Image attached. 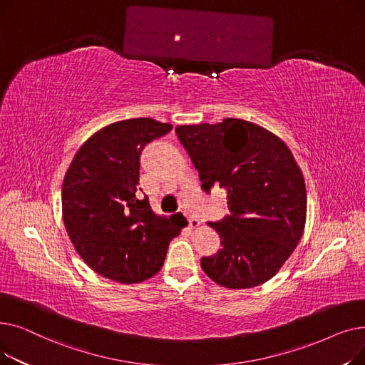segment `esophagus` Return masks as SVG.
<instances>
[{"mask_svg":"<svg viewBox=\"0 0 365 365\" xmlns=\"http://www.w3.org/2000/svg\"><path fill=\"white\" fill-rule=\"evenodd\" d=\"M187 216V220H189V226L192 227V229H195V227H198L201 223H200V220L195 217V216H192V215H186Z\"/></svg>","mask_w":365,"mask_h":365,"instance_id":"1","label":"esophagus"}]
</instances>
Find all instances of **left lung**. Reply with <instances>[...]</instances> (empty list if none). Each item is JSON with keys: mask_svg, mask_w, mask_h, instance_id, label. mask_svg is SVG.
Instances as JSON below:
<instances>
[{"mask_svg": "<svg viewBox=\"0 0 365 365\" xmlns=\"http://www.w3.org/2000/svg\"><path fill=\"white\" fill-rule=\"evenodd\" d=\"M202 187L227 190L232 215L208 223L223 248L201 259L208 278L231 290L271 279L297 247L306 223V186L292 150L277 134L238 118L176 127Z\"/></svg>", "mask_w": 365, "mask_h": 365, "instance_id": "8db88e82", "label": "left lung"}]
</instances>
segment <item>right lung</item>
Returning <instances> with one entry per match:
<instances>
[{
	"instance_id": "1",
	"label": "right lung",
	"mask_w": 365,
	"mask_h": 365,
	"mask_svg": "<svg viewBox=\"0 0 365 365\" xmlns=\"http://www.w3.org/2000/svg\"><path fill=\"white\" fill-rule=\"evenodd\" d=\"M173 125L152 118L109 124L76 150L62 185V217L76 253L99 275L136 284L164 264L183 226L138 200L140 153Z\"/></svg>"
}]
</instances>
